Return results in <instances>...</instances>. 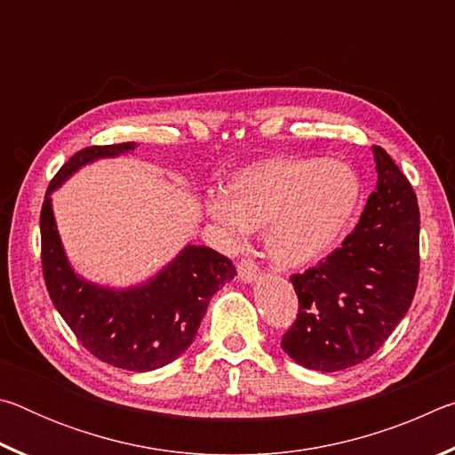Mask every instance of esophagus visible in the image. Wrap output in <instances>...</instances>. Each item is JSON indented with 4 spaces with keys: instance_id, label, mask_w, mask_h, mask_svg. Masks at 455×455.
<instances>
[{
    "instance_id": "esophagus-1",
    "label": "esophagus",
    "mask_w": 455,
    "mask_h": 455,
    "mask_svg": "<svg viewBox=\"0 0 455 455\" xmlns=\"http://www.w3.org/2000/svg\"><path fill=\"white\" fill-rule=\"evenodd\" d=\"M236 271H238V279H241L243 283H252L259 279L260 267L252 259H243L241 263H238Z\"/></svg>"
}]
</instances>
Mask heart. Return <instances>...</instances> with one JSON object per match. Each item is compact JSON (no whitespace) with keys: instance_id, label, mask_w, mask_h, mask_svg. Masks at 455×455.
Returning <instances> with one entry per match:
<instances>
[{"instance_id":"1","label":"heart","mask_w":455,"mask_h":455,"mask_svg":"<svg viewBox=\"0 0 455 455\" xmlns=\"http://www.w3.org/2000/svg\"><path fill=\"white\" fill-rule=\"evenodd\" d=\"M361 203V180L337 160L271 156L230 176L209 214L230 243L265 228L268 257L301 268L327 257L347 233Z\"/></svg>"}]
</instances>
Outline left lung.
<instances>
[{
    "mask_svg": "<svg viewBox=\"0 0 455 455\" xmlns=\"http://www.w3.org/2000/svg\"><path fill=\"white\" fill-rule=\"evenodd\" d=\"M373 154L377 187L355 230L317 265L291 275L299 311L281 347L315 371H339L371 357L418 289V196L381 146Z\"/></svg>",
    "mask_w": 455,
    "mask_h": 455,
    "instance_id": "obj_1",
    "label": "left lung"
}]
</instances>
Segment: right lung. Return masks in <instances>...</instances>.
I'll return each instance as SVG.
<instances>
[{
    "mask_svg": "<svg viewBox=\"0 0 455 455\" xmlns=\"http://www.w3.org/2000/svg\"><path fill=\"white\" fill-rule=\"evenodd\" d=\"M136 142L88 146L53 176L48 195L96 158L134 150ZM40 214L42 271L50 299L92 355L128 371H152L180 357L195 339L206 307L235 279L233 260L209 246H187L142 287L110 291L76 276L61 249L50 196Z\"/></svg>",
    "mask_w": 455,
    "mask_h": 455,
    "instance_id": "1",
    "label": "right lung"
}]
</instances>
